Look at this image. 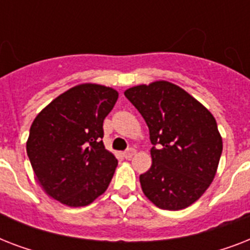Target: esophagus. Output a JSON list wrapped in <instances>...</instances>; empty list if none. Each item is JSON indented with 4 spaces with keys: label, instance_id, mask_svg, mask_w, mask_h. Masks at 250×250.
Instances as JSON below:
<instances>
[{
    "label": "esophagus",
    "instance_id": "obj_1",
    "mask_svg": "<svg viewBox=\"0 0 250 250\" xmlns=\"http://www.w3.org/2000/svg\"><path fill=\"white\" fill-rule=\"evenodd\" d=\"M135 153H136V150H135V149L129 148V149H127L125 152H123V157H125V160H129V158H132V156L135 154Z\"/></svg>",
    "mask_w": 250,
    "mask_h": 250
}]
</instances>
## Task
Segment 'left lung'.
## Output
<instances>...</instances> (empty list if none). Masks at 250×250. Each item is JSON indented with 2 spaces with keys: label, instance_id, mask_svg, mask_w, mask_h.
<instances>
[{
  "label": "left lung",
  "instance_id": "1",
  "mask_svg": "<svg viewBox=\"0 0 250 250\" xmlns=\"http://www.w3.org/2000/svg\"><path fill=\"white\" fill-rule=\"evenodd\" d=\"M125 96L144 118L152 143V167L140 175L143 192L165 210L188 208L213 182L222 137L205 106L168 82L132 86Z\"/></svg>",
  "mask_w": 250,
  "mask_h": 250
}]
</instances>
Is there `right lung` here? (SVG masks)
Masks as SVG:
<instances>
[{
  "label": "right lung",
  "mask_w": 250,
  "mask_h": 250,
  "mask_svg": "<svg viewBox=\"0 0 250 250\" xmlns=\"http://www.w3.org/2000/svg\"><path fill=\"white\" fill-rule=\"evenodd\" d=\"M117 100L113 88L80 84L35 118L27 156L50 197L78 208L89 205L107 189L118 160L102 143V125Z\"/></svg>",
  "instance_id": "obj_1"
}]
</instances>
